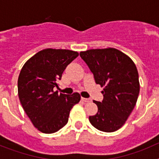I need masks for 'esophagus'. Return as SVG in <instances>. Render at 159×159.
I'll use <instances>...</instances> for the list:
<instances>
[{
  "label": "esophagus",
  "mask_w": 159,
  "mask_h": 159,
  "mask_svg": "<svg viewBox=\"0 0 159 159\" xmlns=\"http://www.w3.org/2000/svg\"><path fill=\"white\" fill-rule=\"evenodd\" d=\"M81 100L82 101H84V102H90V101H91V99H87V98H81Z\"/></svg>",
  "instance_id": "esophagus-1"
}]
</instances>
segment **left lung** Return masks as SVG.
Instances as JSON below:
<instances>
[{"mask_svg":"<svg viewBox=\"0 0 159 159\" xmlns=\"http://www.w3.org/2000/svg\"><path fill=\"white\" fill-rule=\"evenodd\" d=\"M81 58L103 87L102 102L94 100L98 112L89 116L94 127L104 132L121 128L134 109L139 94L137 67L131 59L113 48L80 52Z\"/></svg>","mask_w":159,"mask_h":159,"instance_id":"8db88e82","label":"left lung"}]
</instances>
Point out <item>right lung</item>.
Wrapping results in <instances>:
<instances>
[{"label": "right lung", "mask_w": 159, "mask_h": 159, "mask_svg": "<svg viewBox=\"0 0 159 159\" xmlns=\"http://www.w3.org/2000/svg\"><path fill=\"white\" fill-rule=\"evenodd\" d=\"M79 56L77 52L47 48L24 64L18 77V95L25 113L40 131L52 134L64 127L70 111L80 100L77 92L58 94V80L67 66Z\"/></svg>", "instance_id": "add662e5"}]
</instances>
